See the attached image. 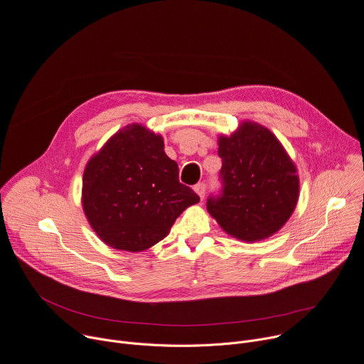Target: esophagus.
Masks as SVG:
<instances>
[{
  "label": "esophagus",
  "instance_id": "1",
  "mask_svg": "<svg viewBox=\"0 0 364 364\" xmlns=\"http://www.w3.org/2000/svg\"><path fill=\"white\" fill-rule=\"evenodd\" d=\"M193 191L197 192L198 197L203 200L204 195H205V183H203V182H201V183H197V185L193 186Z\"/></svg>",
  "mask_w": 364,
  "mask_h": 364
}]
</instances>
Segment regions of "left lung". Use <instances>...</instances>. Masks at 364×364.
Returning <instances> with one entry per match:
<instances>
[{"label": "left lung", "instance_id": "left-lung-1", "mask_svg": "<svg viewBox=\"0 0 364 364\" xmlns=\"http://www.w3.org/2000/svg\"><path fill=\"white\" fill-rule=\"evenodd\" d=\"M221 193L207 210L230 236L257 242L282 229L299 200L297 169L282 143L265 127L242 122L218 136Z\"/></svg>", "mask_w": 364, "mask_h": 364}]
</instances>
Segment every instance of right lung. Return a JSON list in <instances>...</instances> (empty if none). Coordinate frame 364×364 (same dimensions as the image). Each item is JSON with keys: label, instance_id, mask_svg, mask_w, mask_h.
Wrapping results in <instances>:
<instances>
[{"label": "right lung", "instance_id": "add662e5", "mask_svg": "<svg viewBox=\"0 0 364 364\" xmlns=\"http://www.w3.org/2000/svg\"><path fill=\"white\" fill-rule=\"evenodd\" d=\"M200 197L179 182L178 163L163 136L139 124L112 135L87 161L82 210L110 247L141 252L169 235L175 220Z\"/></svg>", "mask_w": 364, "mask_h": 364}]
</instances>
